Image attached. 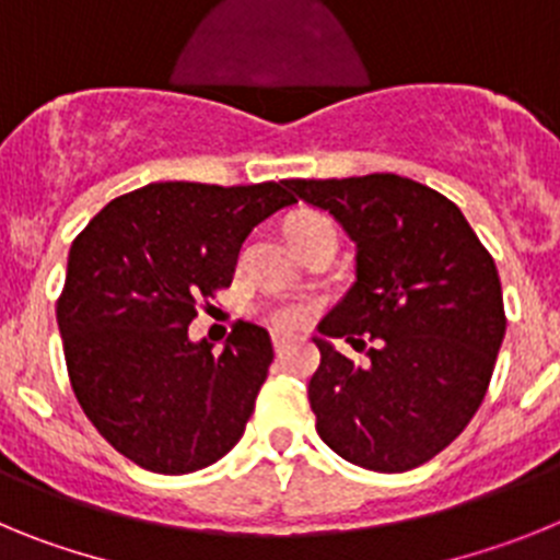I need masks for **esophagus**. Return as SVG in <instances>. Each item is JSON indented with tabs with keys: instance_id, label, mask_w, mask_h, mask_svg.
I'll return each instance as SVG.
<instances>
[{
	"instance_id": "esophagus-1",
	"label": "esophagus",
	"mask_w": 560,
	"mask_h": 560,
	"mask_svg": "<svg viewBox=\"0 0 560 560\" xmlns=\"http://www.w3.org/2000/svg\"><path fill=\"white\" fill-rule=\"evenodd\" d=\"M285 350H289V339L285 336H275V353L285 355Z\"/></svg>"
}]
</instances>
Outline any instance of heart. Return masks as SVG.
<instances>
[{"mask_svg": "<svg viewBox=\"0 0 560 560\" xmlns=\"http://www.w3.org/2000/svg\"><path fill=\"white\" fill-rule=\"evenodd\" d=\"M285 232H289L291 244L296 249H303L305 244L316 241V237H325V235H334L336 237V226L328 215L323 212H314V210H303V212H294L285 224ZM314 314V305L311 303H277L266 311L269 316V323L275 325L277 330H294V328H303L305 323L311 319Z\"/></svg>", "mask_w": 560, "mask_h": 560, "instance_id": "b5f03b06", "label": "heart"}]
</instances>
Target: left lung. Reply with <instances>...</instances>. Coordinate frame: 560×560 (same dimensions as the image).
Segmentation results:
<instances>
[{
	"mask_svg": "<svg viewBox=\"0 0 560 560\" xmlns=\"http://www.w3.org/2000/svg\"><path fill=\"white\" fill-rule=\"evenodd\" d=\"M355 241V283L319 323L308 381L316 432L348 463L400 474L429 463L468 427L504 339L491 252L443 192L395 173L291 179ZM358 349L353 365L327 341Z\"/></svg>",
	"mask_w": 560,
	"mask_h": 560,
	"instance_id": "8db88e82",
	"label": "left lung"
}]
</instances>
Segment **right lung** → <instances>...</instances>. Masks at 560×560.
Masks as SVG:
<instances>
[{
    "mask_svg": "<svg viewBox=\"0 0 560 560\" xmlns=\"http://www.w3.org/2000/svg\"><path fill=\"white\" fill-rule=\"evenodd\" d=\"M285 182H153L108 201L72 241L56 316L69 384L92 427L156 474L207 468L246 429L275 359L237 323L221 353L190 341L252 230L294 205Z\"/></svg>",
    "mask_w": 560,
    "mask_h": 560,
    "instance_id": "1",
    "label": "right lung"
}]
</instances>
